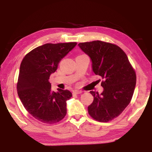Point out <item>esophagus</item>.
Returning <instances> with one entry per match:
<instances>
[{
	"label": "esophagus",
	"instance_id": "1",
	"mask_svg": "<svg viewBox=\"0 0 152 152\" xmlns=\"http://www.w3.org/2000/svg\"><path fill=\"white\" fill-rule=\"evenodd\" d=\"M80 93H82V91H79V90H74V91H73L74 94H80Z\"/></svg>",
	"mask_w": 152,
	"mask_h": 152
}]
</instances>
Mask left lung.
Segmentation results:
<instances>
[{"instance_id": "obj_1", "label": "left lung", "mask_w": 152, "mask_h": 152, "mask_svg": "<svg viewBox=\"0 0 152 152\" xmlns=\"http://www.w3.org/2000/svg\"><path fill=\"white\" fill-rule=\"evenodd\" d=\"M78 46L91 58L93 72L104 79L101 94L90 92L94 100L88 107V113L96 121L108 122L129 104L135 88V72L119 46L101 41L80 43Z\"/></svg>"}]
</instances>
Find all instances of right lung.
I'll return each mask as SVG.
<instances>
[{"instance_id": "add662e5", "label": "right lung", "mask_w": 152, "mask_h": 152, "mask_svg": "<svg viewBox=\"0 0 152 152\" xmlns=\"http://www.w3.org/2000/svg\"><path fill=\"white\" fill-rule=\"evenodd\" d=\"M76 44L46 43L30 51L22 60L17 87L18 96L25 109L39 121L52 124L66 116V101L72 94L60 88L52 91L49 79L61 59Z\"/></svg>"}]
</instances>
